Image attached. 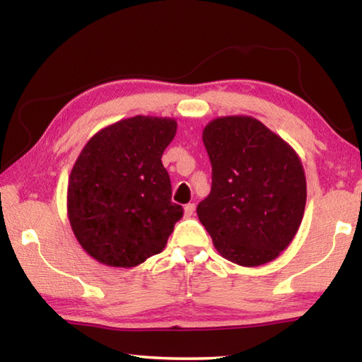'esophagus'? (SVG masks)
I'll list each match as a JSON object with an SVG mask.
<instances>
[{"mask_svg":"<svg viewBox=\"0 0 362 362\" xmlns=\"http://www.w3.org/2000/svg\"><path fill=\"white\" fill-rule=\"evenodd\" d=\"M183 209H185V217H192L194 214V204H187Z\"/></svg>","mask_w":362,"mask_h":362,"instance_id":"esophagus-1","label":"esophagus"}]
</instances>
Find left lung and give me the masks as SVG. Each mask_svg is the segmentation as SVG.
Returning <instances> with one entry per match:
<instances>
[{
    "instance_id": "1",
    "label": "left lung",
    "mask_w": 362,
    "mask_h": 362,
    "mask_svg": "<svg viewBox=\"0 0 362 362\" xmlns=\"http://www.w3.org/2000/svg\"><path fill=\"white\" fill-rule=\"evenodd\" d=\"M212 188L199 222L223 259L260 267L279 257L302 223L306 179L300 156L262 121L220 116L203 129Z\"/></svg>"
}]
</instances>
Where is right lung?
Segmentation results:
<instances>
[{
  "label": "right lung",
  "mask_w": 362,
  "mask_h": 362,
  "mask_svg": "<svg viewBox=\"0 0 362 362\" xmlns=\"http://www.w3.org/2000/svg\"><path fill=\"white\" fill-rule=\"evenodd\" d=\"M175 132L174 118L137 115L95 132L79 153L66 214L79 246L99 263L132 268L166 247L183 216L161 163Z\"/></svg>",
  "instance_id": "obj_1"
}]
</instances>
